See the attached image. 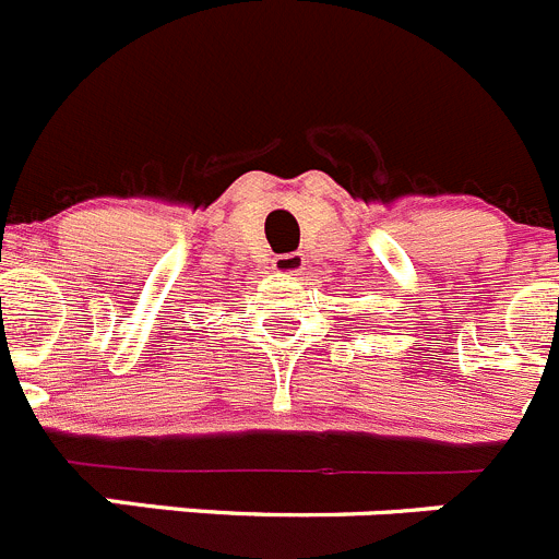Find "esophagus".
<instances>
[{"label": "esophagus", "instance_id": "34e87169", "mask_svg": "<svg viewBox=\"0 0 559 559\" xmlns=\"http://www.w3.org/2000/svg\"><path fill=\"white\" fill-rule=\"evenodd\" d=\"M305 269V254L302 251H288V254H276L274 257V271L283 276L302 274Z\"/></svg>", "mask_w": 559, "mask_h": 559}]
</instances>
